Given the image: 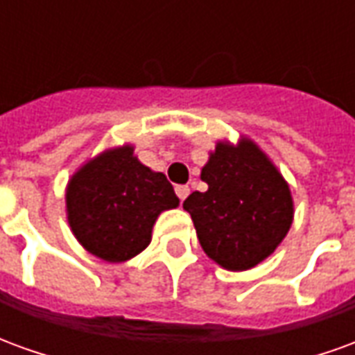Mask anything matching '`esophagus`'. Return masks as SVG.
Masks as SVG:
<instances>
[{
  "label": "esophagus",
  "mask_w": 355,
  "mask_h": 355,
  "mask_svg": "<svg viewBox=\"0 0 355 355\" xmlns=\"http://www.w3.org/2000/svg\"><path fill=\"white\" fill-rule=\"evenodd\" d=\"M175 192H177L178 200L184 201V200H186V196L190 193V188H188V186H186V184H178L177 188H175Z\"/></svg>",
  "instance_id": "esophagus-1"
}]
</instances>
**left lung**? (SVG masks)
I'll return each mask as SVG.
<instances>
[{"mask_svg": "<svg viewBox=\"0 0 355 355\" xmlns=\"http://www.w3.org/2000/svg\"><path fill=\"white\" fill-rule=\"evenodd\" d=\"M207 192H193L190 213L203 251L218 266L243 272L274 253L293 224L289 184L253 140L218 142L201 169Z\"/></svg>", "mask_w": 355, "mask_h": 355, "instance_id": "obj_1", "label": "left lung"}]
</instances>
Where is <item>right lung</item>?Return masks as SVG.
Instances as JSON below:
<instances>
[{"label": "right lung", "instance_id": "right-lung-1", "mask_svg": "<svg viewBox=\"0 0 355 355\" xmlns=\"http://www.w3.org/2000/svg\"><path fill=\"white\" fill-rule=\"evenodd\" d=\"M175 207L178 198L167 177L142 165L131 144L89 159L66 186L73 236L106 262H125L144 251L157 216Z\"/></svg>", "mask_w": 355, "mask_h": 355}]
</instances>
